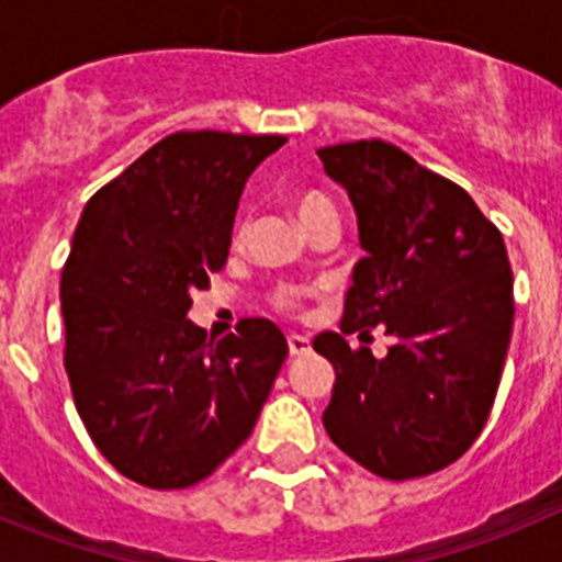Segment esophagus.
I'll use <instances>...</instances> for the list:
<instances>
[{
  "label": "esophagus",
  "instance_id": "esophagus-1",
  "mask_svg": "<svg viewBox=\"0 0 562 562\" xmlns=\"http://www.w3.org/2000/svg\"><path fill=\"white\" fill-rule=\"evenodd\" d=\"M286 342H290V355L292 357H301V355H306V351L312 349L310 337H304V335H290V337H286Z\"/></svg>",
  "mask_w": 562,
  "mask_h": 562
}]
</instances>
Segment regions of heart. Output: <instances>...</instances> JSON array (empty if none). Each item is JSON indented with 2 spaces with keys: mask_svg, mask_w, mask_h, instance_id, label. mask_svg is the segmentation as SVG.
Returning <instances> with one entry per match:
<instances>
[{
  "mask_svg": "<svg viewBox=\"0 0 562 562\" xmlns=\"http://www.w3.org/2000/svg\"><path fill=\"white\" fill-rule=\"evenodd\" d=\"M295 211H297V220L306 225L312 216H317V213H326V211H335V207H331V202L326 200V196H321V193H304V196L297 200ZM241 238H245V227L238 225L236 241H241ZM306 295H310V290H304V286L281 284V286H276V292H272V306L281 312H297L301 310V304H304Z\"/></svg>",
  "mask_w": 562,
  "mask_h": 562,
  "instance_id": "1",
  "label": "heart"
}]
</instances>
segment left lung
Masks as SVG:
<instances>
[{
	"label": "left lung",
	"instance_id": "obj_1",
	"mask_svg": "<svg viewBox=\"0 0 562 562\" xmlns=\"http://www.w3.org/2000/svg\"><path fill=\"white\" fill-rule=\"evenodd\" d=\"M349 193L366 258L355 267L340 335L312 349L335 366L324 428L380 479L445 470L484 430L513 337V267L473 196L385 140L317 148ZM385 325V358L342 334Z\"/></svg>",
	"mask_w": 562,
	"mask_h": 562
}]
</instances>
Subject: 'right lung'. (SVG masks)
<instances>
[{
  "label": "right lung",
  "instance_id": "right-lung-1",
  "mask_svg": "<svg viewBox=\"0 0 562 562\" xmlns=\"http://www.w3.org/2000/svg\"><path fill=\"white\" fill-rule=\"evenodd\" d=\"M281 134L177 132L87 202L61 272L64 369L103 459L151 490L200 484L256 428L286 360L267 317L188 321L231 250L238 196Z\"/></svg>",
  "mask_w": 562,
  "mask_h": 562
}]
</instances>
